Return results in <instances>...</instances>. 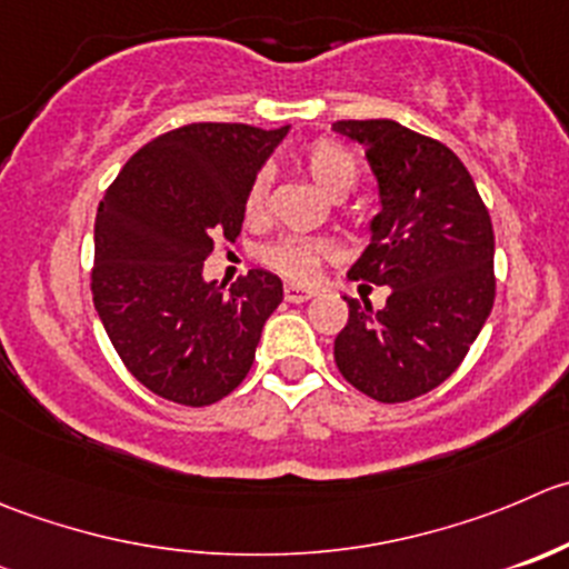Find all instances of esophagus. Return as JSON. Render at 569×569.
<instances>
[{"mask_svg":"<svg viewBox=\"0 0 569 569\" xmlns=\"http://www.w3.org/2000/svg\"><path fill=\"white\" fill-rule=\"evenodd\" d=\"M313 295H317V291H313V289H308V286H295V283H286V289H283V297H286V302H306V300H311Z\"/></svg>","mask_w":569,"mask_h":569,"instance_id":"obj_1","label":"esophagus"}]
</instances>
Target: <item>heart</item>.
Masks as SVG:
<instances>
[{
    "label": "heart",
    "instance_id": "obj_1",
    "mask_svg": "<svg viewBox=\"0 0 569 569\" xmlns=\"http://www.w3.org/2000/svg\"><path fill=\"white\" fill-rule=\"evenodd\" d=\"M308 174L313 183L325 191L328 197L339 200L347 191L356 189L358 178H361V163L358 158L347 150L339 141L330 138H319L302 156ZM269 186H272V174L267 169L256 172L250 180L244 194V217L247 222H261L267 217V202H269ZM333 256L330 241L322 239H300V236H286L278 239L274 244L263 247L261 261L272 272L283 274L289 280H311L319 272L325 258Z\"/></svg>",
    "mask_w": 569,
    "mask_h": 569
}]
</instances>
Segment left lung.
<instances>
[{
  "label": "left lung",
  "instance_id": "left-lung-1",
  "mask_svg": "<svg viewBox=\"0 0 569 569\" xmlns=\"http://www.w3.org/2000/svg\"><path fill=\"white\" fill-rule=\"evenodd\" d=\"M333 130L363 147L383 206L350 278L391 286L380 311L347 297L336 367L372 400L406 402L459 369L492 311V219L437 138L391 119H341Z\"/></svg>",
  "mask_w": 569,
  "mask_h": 569
}]
</instances>
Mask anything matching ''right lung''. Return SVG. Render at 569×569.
I'll use <instances>...</instances> for the list:
<instances>
[{"label": "right lung", "mask_w": 569, "mask_h": 569, "mask_svg": "<svg viewBox=\"0 0 569 569\" xmlns=\"http://www.w3.org/2000/svg\"><path fill=\"white\" fill-rule=\"evenodd\" d=\"M289 127L194 121L152 138L108 186L93 224L91 297L127 372L180 406H211L247 378L283 283L250 269L230 291L202 280L233 241L244 194Z\"/></svg>", "instance_id": "1"}]
</instances>
